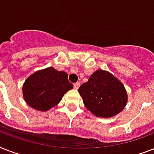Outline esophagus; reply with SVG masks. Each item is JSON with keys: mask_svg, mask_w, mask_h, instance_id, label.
<instances>
[{"mask_svg": "<svg viewBox=\"0 0 154 154\" xmlns=\"http://www.w3.org/2000/svg\"><path fill=\"white\" fill-rule=\"evenodd\" d=\"M80 85H81L80 82H76V83H74V85H73V87H74L76 89H77L80 87Z\"/></svg>", "mask_w": 154, "mask_h": 154, "instance_id": "obj_1", "label": "esophagus"}]
</instances>
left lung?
Returning a JSON list of instances; mask_svg holds the SVG:
<instances>
[{"mask_svg": "<svg viewBox=\"0 0 154 154\" xmlns=\"http://www.w3.org/2000/svg\"><path fill=\"white\" fill-rule=\"evenodd\" d=\"M85 106L97 117H111L119 113L127 103L124 85L111 73L97 70L78 89Z\"/></svg>", "mask_w": 154, "mask_h": 154, "instance_id": "left-lung-1", "label": "left lung"}]
</instances>
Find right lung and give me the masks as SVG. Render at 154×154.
<instances>
[{
  "label": "right lung",
  "instance_id": "add662e5",
  "mask_svg": "<svg viewBox=\"0 0 154 154\" xmlns=\"http://www.w3.org/2000/svg\"><path fill=\"white\" fill-rule=\"evenodd\" d=\"M72 89L66 72L49 67L34 72L25 81L23 95L31 107L46 111L57 105L64 94Z\"/></svg>",
  "mask_w": 154,
  "mask_h": 154
}]
</instances>
